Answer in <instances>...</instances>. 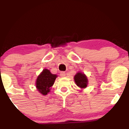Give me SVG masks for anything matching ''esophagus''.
I'll list each match as a JSON object with an SVG mask.
<instances>
[{
	"instance_id": "esophagus-1",
	"label": "esophagus",
	"mask_w": 129,
	"mask_h": 129,
	"mask_svg": "<svg viewBox=\"0 0 129 129\" xmlns=\"http://www.w3.org/2000/svg\"><path fill=\"white\" fill-rule=\"evenodd\" d=\"M66 72H60V76L61 77H64V76H66Z\"/></svg>"
}]
</instances>
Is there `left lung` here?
Instances as JSON below:
<instances>
[{
	"label": "left lung",
	"mask_w": 129,
	"mask_h": 129,
	"mask_svg": "<svg viewBox=\"0 0 129 129\" xmlns=\"http://www.w3.org/2000/svg\"><path fill=\"white\" fill-rule=\"evenodd\" d=\"M75 82H76V85L78 87H81V88H85L87 85V78L86 76L83 73H81L79 72L76 74L74 78Z\"/></svg>",
	"instance_id": "8db88e82"
}]
</instances>
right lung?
Returning a JSON list of instances; mask_svg holds the SVG:
<instances>
[{"mask_svg": "<svg viewBox=\"0 0 129 129\" xmlns=\"http://www.w3.org/2000/svg\"><path fill=\"white\" fill-rule=\"evenodd\" d=\"M56 77L57 76L51 74L50 70L44 69L37 78L36 82L37 89L41 94L44 95L47 94L50 92V87L53 86Z\"/></svg>", "mask_w": 129, "mask_h": 129, "instance_id": "right-lung-1", "label": "right lung"}]
</instances>
